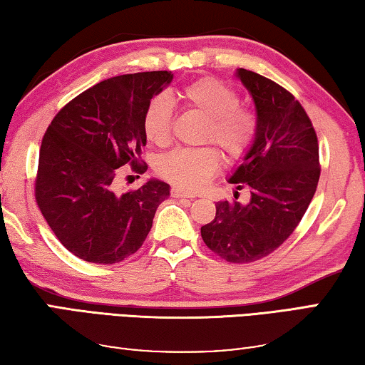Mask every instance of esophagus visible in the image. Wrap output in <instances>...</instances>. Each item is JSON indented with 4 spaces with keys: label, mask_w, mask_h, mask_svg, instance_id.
<instances>
[{
    "label": "esophagus",
    "mask_w": 365,
    "mask_h": 365,
    "mask_svg": "<svg viewBox=\"0 0 365 365\" xmlns=\"http://www.w3.org/2000/svg\"><path fill=\"white\" fill-rule=\"evenodd\" d=\"M171 195L175 197V199H182V197H186V199H194V194H190V192H186V190H182V189H179V187H173L171 189Z\"/></svg>",
    "instance_id": "34e87169"
}]
</instances>
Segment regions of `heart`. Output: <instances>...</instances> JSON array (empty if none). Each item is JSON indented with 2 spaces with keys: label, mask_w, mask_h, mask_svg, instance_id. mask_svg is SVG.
<instances>
[{
  "label": "heart",
  "mask_w": 365,
  "mask_h": 365,
  "mask_svg": "<svg viewBox=\"0 0 365 365\" xmlns=\"http://www.w3.org/2000/svg\"><path fill=\"white\" fill-rule=\"evenodd\" d=\"M187 108L205 116V139L218 143L223 150L237 157L254 140L257 121L252 111L239 106L237 93L213 77H202L176 92ZM173 110L165 95L155 97L143 115L147 139L165 145L170 140ZM220 166V153L213 147L175 148L158 161V171L175 186L197 190L205 186Z\"/></svg>",
  "instance_id": "b5f03b06"
}]
</instances>
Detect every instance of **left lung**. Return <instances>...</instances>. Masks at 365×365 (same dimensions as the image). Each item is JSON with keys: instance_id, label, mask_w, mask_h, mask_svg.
I'll list each match as a JSON object with an SVG mask.
<instances>
[{"instance_id": "left-lung-1", "label": "left lung", "mask_w": 365, "mask_h": 365, "mask_svg": "<svg viewBox=\"0 0 365 365\" xmlns=\"http://www.w3.org/2000/svg\"><path fill=\"white\" fill-rule=\"evenodd\" d=\"M254 100V140L228 182L247 185L251 199L217 202L212 223L202 226L204 242L231 264L264 259L282 246L306 213L320 178L319 143L299 101L282 86L247 69L235 74Z\"/></svg>"}]
</instances>
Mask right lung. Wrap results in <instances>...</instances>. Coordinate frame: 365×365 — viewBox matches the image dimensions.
<instances>
[{"label":"right lung","mask_w":365,"mask_h":365,"mask_svg":"<svg viewBox=\"0 0 365 365\" xmlns=\"http://www.w3.org/2000/svg\"><path fill=\"white\" fill-rule=\"evenodd\" d=\"M173 81L171 71L106 79L77 95L53 118L40 147L35 199L59 242L92 264H118L145 241L170 184L148 179L118 189V173H137L147 135L143 115Z\"/></svg>","instance_id":"add662e5"}]
</instances>
